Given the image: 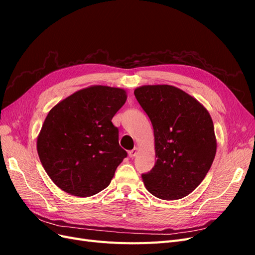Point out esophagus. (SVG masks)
<instances>
[{
    "mask_svg": "<svg viewBox=\"0 0 255 255\" xmlns=\"http://www.w3.org/2000/svg\"><path fill=\"white\" fill-rule=\"evenodd\" d=\"M137 152H138V148H137V146H135V148H134L133 150H130V151L128 152V156H129V157H134V156L136 155V154H137Z\"/></svg>",
    "mask_w": 255,
    "mask_h": 255,
    "instance_id": "34e87169",
    "label": "esophagus"
}]
</instances>
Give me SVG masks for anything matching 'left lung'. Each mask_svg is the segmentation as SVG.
Listing matches in <instances>:
<instances>
[{
	"instance_id": "obj_1",
	"label": "left lung",
	"mask_w": 255,
	"mask_h": 255,
	"mask_svg": "<svg viewBox=\"0 0 255 255\" xmlns=\"http://www.w3.org/2000/svg\"><path fill=\"white\" fill-rule=\"evenodd\" d=\"M134 95L149 116L156 161L142 174L150 194L182 199L203 181L217 150L210 113L194 97L171 85H144Z\"/></svg>"
}]
</instances>
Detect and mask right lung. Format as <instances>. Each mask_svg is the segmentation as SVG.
<instances>
[{
  "mask_svg": "<svg viewBox=\"0 0 255 255\" xmlns=\"http://www.w3.org/2000/svg\"><path fill=\"white\" fill-rule=\"evenodd\" d=\"M122 88L92 85L61 100L45 117L37 152L57 187L90 197L111 184L128 153L112 119L127 101Z\"/></svg>",
  "mask_w": 255,
  "mask_h": 255,
  "instance_id": "obj_1",
  "label": "right lung"
}]
</instances>
